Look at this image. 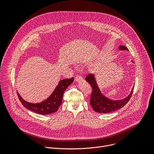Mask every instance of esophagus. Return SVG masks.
Instances as JSON below:
<instances>
[{
  "instance_id": "obj_1",
  "label": "esophagus",
  "mask_w": 154,
  "mask_h": 154,
  "mask_svg": "<svg viewBox=\"0 0 154 154\" xmlns=\"http://www.w3.org/2000/svg\"><path fill=\"white\" fill-rule=\"evenodd\" d=\"M82 80H83V78H82V76L80 75H77L75 77V81L76 82H80V81H82Z\"/></svg>"
}]
</instances>
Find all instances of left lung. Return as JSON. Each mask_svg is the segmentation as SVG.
I'll use <instances>...</instances> for the list:
<instances>
[{
  "mask_svg": "<svg viewBox=\"0 0 154 154\" xmlns=\"http://www.w3.org/2000/svg\"><path fill=\"white\" fill-rule=\"evenodd\" d=\"M119 49L121 51H128V49L124 46H120ZM86 81L90 84L93 88L90 105L94 111L100 113H111L122 108L130 100L134 88V86L130 93L124 99L121 100H112L106 97L101 93L94 74L88 75L86 77Z\"/></svg>",
  "mask_w": 154,
  "mask_h": 154,
  "instance_id": "8db88e82",
  "label": "left lung"
}]
</instances>
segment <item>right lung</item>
<instances>
[{"label":"right lung","mask_w":154,"mask_h":154,"mask_svg":"<svg viewBox=\"0 0 154 154\" xmlns=\"http://www.w3.org/2000/svg\"><path fill=\"white\" fill-rule=\"evenodd\" d=\"M74 78L63 79L58 82L53 93L46 100L39 103H30L24 100L17 93L19 100L26 108L36 113L47 115L57 112L59 106L62 103L63 93L67 88L73 82Z\"/></svg>","instance_id":"right-lung-1"}]
</instances>
